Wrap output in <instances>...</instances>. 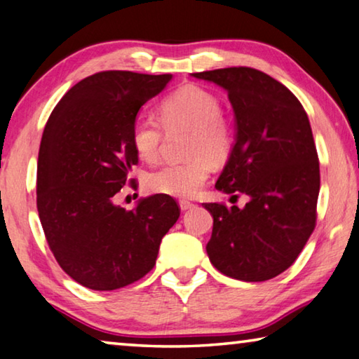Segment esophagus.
Returning <instances> with one entry per match:
<instances>
[{
  "label": "esophagus",
  "instance_id": "esophagus-1",
  "mask_svg": "<svg viewBox=\"0 0 359 359\" xmlns=\"http://www.w3.org/2000/svg\"><path fill=\"white\" fill-rule=\"evenodd\" d=\"M180 208L183 211H187V210L194 208V203L189 202V201H180Z\"/></svg>",
  "mask_w": 359,
  "mask_h": 359
}]
</instances>
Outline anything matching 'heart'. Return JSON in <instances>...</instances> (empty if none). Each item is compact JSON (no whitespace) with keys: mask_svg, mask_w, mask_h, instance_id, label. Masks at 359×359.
<instances>
[{"mask_svg":"<svg viewBox=\"0 0 359 359\" xmlns=\"http://www.w3.org/2000/svg\"><path fill=\"white\" fill-rule=\"evenodd\" d=\"M158 122L152 116H140L132 126V146L144 162H156L161 154L163 130H187V161L165 163L146 175L151 192L187 198L202 189L211 172V162H222L233 146L232 126L221 114V102L215 93L198 86L181 87L158 104Z\"/></svg>","mask_w":359,"mask_h":359,"instance_id":"obj_1","label":"heart"}]
</instances>
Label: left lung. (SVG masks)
<instances>
[{
  "label": "left lung",
  "mask_w": 359,
  "mask_h": 359,
  "mask_svg": "<svg viewBox=\"0 0 359 359\" xmlns=\"http://www.w3.org/2000/svg\"><path fill=\"white\" fill-rule=\"evenodd\" d=\"M192 76L227 90L235 114V143L216 189L250 197L243 208L203 205L213 216L210 261L235 280L277 277L297 259L316 224L320 162L307 113L294 93L259 69Z\"/></svg>",
  "instance_id": "left-lung-1"
}]
</instances>
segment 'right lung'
<instances>
[{
    "label": "right lung",
    "mask_w": 359,
    "mask_h": 359,
    "mask_svg": "<svg viewBox=\"0 0 359 359\" xmlns=\"http://www.w3.org/2000/svg\"><path fill=\"white\" fill-rule=\"evenodd\" d=\"M172 74L102 72L73 86L44 127L38 156L36 207L57 262L74 281L113 291L143 278L180 218L165 194L116 205L138 163L130 140L140 108Z\"/></svg>",
    "instance_id": "1"
}]
</instances>
